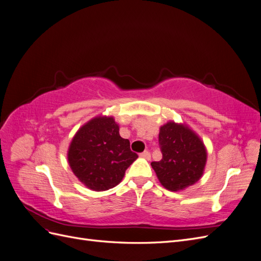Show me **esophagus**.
<instances>
[{"instance_id":"34e87169","label":"esophagus","mask_w":261,"mask_h":261,"mask_svg":"<svg viewBox=\"0 0 261 261\" xmlns=\"http://www.w3.org/2000/svg\"><path fill=\"white\" fill-rule=\"evenodd\" d=\"M140 158H144V159H146V160H150L151 155H150L149 151H144L143 153H140Z\"/></svg>"}]
</instances>
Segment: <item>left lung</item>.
I'll return each mask as SVG.
<instances>
[{"instance_id":"obj_1","label":"left lung","mask_w":261,"mask_h":261,"mask_svg":"<svg viewBox=\"0 0 261 261\" xmlns=\"http://www.w3.org/2000/svg\"><path fill=\"white\" fill-rule=\"evenodd\" d=\"M159 144L162 159L151 162L161 185L179 192L194 185L203 175L207 149L203 141L185 123L169 121L160 127Z\"/></svg>"}]
</instances>
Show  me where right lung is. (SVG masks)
<instances>
[{
	"label": "right lung",
	"mask_w": 261,
	"mask_h": 261,
	"mask_svg": "<svg viewBox=\"0 0 261 261\" xmlns=\"http://www.w3.org/2000/svg\"><path fill=\"white\" fill-rule=\"evenodd\" d=\"M138 155L129 140L120 136L113 116L99 115L85 123L70 141L67 160L75 176L94 192H103L121 183L125 171Z\"/></svg>",
	"instance_id": "right-lung-1"
}]
</instances>
